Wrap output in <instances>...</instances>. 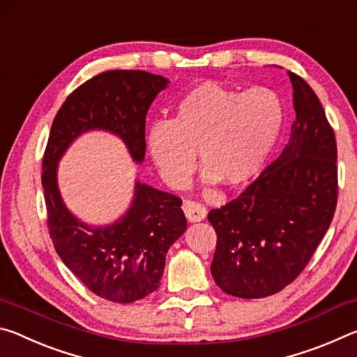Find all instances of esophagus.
I'll list each match as a JSON object with an SVG mask.
<instances>
[{
    "label": "esophagus",
    "instance_id": "34e87169",
    "mask_svg": "<svg viewBox=\"0 0 357 357\" xmlns=\"http://www.w3.org/2000/svg\"><path fill=\"white\" fill-rule=\"evenodd\" d=\"M183 209H184V214L189 222H202L204 217H206V213H208L206 208H204L203 204L193 202V200H185L183 203Z\"/></svg>",
    "mask_w": 357,
    "mask_h": 357
}]
</instances>
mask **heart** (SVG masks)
I'll return each mask as SVG.
<instances>
[{"label": "heart", "instance_id": "obj_1", "mask_svg": "<svg viewBox=\"0 0 357 357\" xmlns=\"http://www.w3.org/2000/svg\"><path fill=\"white\" fill-rule=\"evenodd\" d=\"M282 124V100L271 89L241 93L206 82L178 102L172 123L162 121L149 129L148 153L173 189L189 183L197 151L204 183L239 185L261 170Z\"/></svg>", "mask_w": 357, "mask_h": 357}]
</instances>
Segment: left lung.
<instances>
[{"label":"left lung","mask_w":357,"mask_h":357,"mask_svg":"<svg viewBox=\"0 0 357 357\" xmlns=\"http://www.w3.org/2000/svg\"><path fill=\"white\" fill-rule=\"evenodd\" d=\"M291 137L247 189L208 220L217 233L211 274L244 299L279 293L310 261L337 206V144L321 102L299 75Z\"/></svg>","instance_id":"left-lung-1"}]
</instances>
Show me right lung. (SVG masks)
<instances>
[{"mask_svg": "<svg viewBox=\"0 0 357 357\" xmlns=\"http://www.w3.org/2000/svg\"><path fill=\"white\" fill-rule=\"evenodd\" d=\"M168 78L144 70H108L72 93L53 119L42 160V187L55 250L78 280L107 301L129 304L160 285L165 257L185 231L181 198L135 181L128 211L110 225H88L63 202L58 162L78 137L104 130L124 142L132 160H144V123Z\"/></svg>", "mask_w": 357, "mask_h": 357, "instance_id": "right-lung-1", "label": "right lung"}]
</instances>
